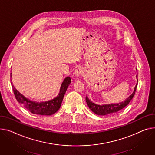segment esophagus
I'll return each mask as SVG.
<instances>
[{
  "instance_id": "34e87169",
  "label": "esophagus",
  "mask_w": 155,
  "mask_h": 155,
  "mask_svg": "<svg viewBox=\"0 0 155 155\" xmlns=\"http://www.w3.org/2000/svg\"><path fill=\"white\" fill-rule=\"evenodd\" d=\"M83 74H84V70H82L81 68H77L74 72V75L75 77H78Z\"/></svg>"
}]
</instances>
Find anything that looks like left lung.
I'll return each mask as SVG.
<instances>
[{"label":"left lung","mask_w":155,"mask_h":155,"mask_svg":"<svg viewBox=\"0 0 155 155\" xmlns=\"http://www.w3.org/2000/svg\"><path fill=\"white\" fill-rule=\"evenodd\" d=\"M137 84H138V79H137V85L135 88H134L132 94H131L125 100H124L123 101L118 103V104H105V105H97L95 104V103L92 102L91 100H89L88 97L86 96L85 99H86L87 105L93 112L98 115H107L109 114H112V113H117L120 110H121V109H123V108H125L129 104L131 100L133 98L134 95H135Z\"/></svg>","instance_id":"obj_1"}]
</instances>
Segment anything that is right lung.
Instances as JSON below:
<instances>
[{
	"instance_id": "right-lung-1",
	"label": "right lung",
	"mask_w": 155,
	"mask_h": 155,
	"mask_svg": "<svg viewBox=\"0 0 155 155\" xmlns=\"http://www.w3.org/2000/svg\"><path fill=\"white\" fill-rule=\"evenodd\" d=\"M12 78V73L10 74ZM71 83V78L67 77L61 83L58 95L50 100L42 102H37L25 97L12 85L15 97L20 104L34 114L40 115H51L56 113L60 108L61 102L64 97L68 85Z\"/></svg>"
}]
</instances>
